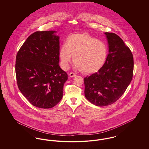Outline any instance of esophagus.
Returning <instances> with one entry per match:
<instances>
[{"label":"esophagus","mask_w":149,"mask_h":149,"mask_svg":"<svg viewBox=\"0 0 149 149\" xmlns=\"http://www.w3.org/2000/svg\"><path fill=\"white\" fill-rule=\"evenodd\" d=\"M76 76H77V74L74 72H71L69 73V77H75Z\"/></svg>","instance_id":"34e87169"}]
</instances>
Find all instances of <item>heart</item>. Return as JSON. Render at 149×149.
Returning <instances> with one entry per match:
<instances>
[{"label":"heart","mask_w":149,"mask_h":149,"mask_svg":"<svg viewBox=\"0 0 149 149\" xmlns=\"http://www.w3.org/2000/svg\"><path fill=\"white\" fill-rule=\"evenodd\" d=\"M108 48L104 42L86 33L70 36L66 44L60 49L59 56L62 67L66 69L72 56L78 69L86 74L99 70L105 64L108 56Z\"/></svg>","instance_id":"heart-1"}]
</instances>
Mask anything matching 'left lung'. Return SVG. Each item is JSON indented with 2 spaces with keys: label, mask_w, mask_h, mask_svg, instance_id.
I'll use <instances>...</instances> for the list:
<instances>
[{
  "label": "left lung",
  "mask_w": 149,
  "mask_h": 149,
  "mask_svg": "<svg viewBox=\"0 0 149 149\" xmlns=\"http://www.w3.org/2000/svg\"><path fill=\"white\" fill-rule=\"evenodd\" d=\"M109 54L98 72L84 78L85 98L97 106L111 105L126 91L134 71V58L130 49L114 33L105 32Z\"/></svg>",
  "instance_id": "8db88e82"
}]
</instances>
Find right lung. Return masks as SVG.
<instances>
[{
  "label": "right lung",
  "instance_id": "1",
  "mask_svg": "<svg viewBox=\"0 0 149 149\" xmlns=\"http://www.w3.org/2000/svg\"><path fill=\"white\" fill-rule=\"evenodd\" d=\"M56 31H37L18 51L15 61L17 85L34 106L51 108L63 95L66 72L59 65L60 42Z\"/></svg>",
  "mask_w": 149,
  "mask_h": 149
}]
</instances>
